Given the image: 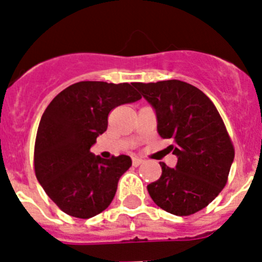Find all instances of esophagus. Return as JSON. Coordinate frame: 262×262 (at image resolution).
<instances>
[{
	"label": "esophagus",
	"instance_id": "1",
	"mask_svg": "<svg viewBox=\"0 0 262 262\" xmlns=\"http://www.w3.org/2000/svg\"><path fill=\"white\" fill-rule=\"evenodd\" d=\"M143 161H144V160L140 159V157H133V165L134 166H139L140 164H143Z\"/></svg>",
	"mask_w": 262,
	"mask_h": 262
}]
</instances>
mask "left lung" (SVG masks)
<instances>
[{"label":"left lung","instance_id":"obj_1","mask_svg":"<svg viewBox=\"0 0 262 262\" xmlns=\"http://www.w3.org/2000/svg\"><path fill=\"white\" fill-rule=\"evenodd\" d=\"M156 111L157 131L172 139L176 168L160 163L161 176L147 186L160 209L187 216L205 209L226 186L235 149L224 122L202 90L180 80L134 82Z\"/></svg>","mask_w":262,"mask_h":262}]
</instances>
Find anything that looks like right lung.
<instances>
[{
  "mask_svg": "<svg viewBox=\"0 0 262 262\" xmlns=\"http://www.w3.org/2000/svg\"><path fill=\"white\" fill-rule=\"evenodd\" d=\"M142 98L131 84L81 81L60 92L41 115L34 149L39 184L61 211L89 219L110 206L126 155L105 160L90 147L107 128L113 108Z\"/></svg>",
  "mask_w": 262,
  "mask_h": 262,
  "instance_id": "obj_1",
  "label": "right lung"
}]
</instances>
